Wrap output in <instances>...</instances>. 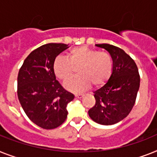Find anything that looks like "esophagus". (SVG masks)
Masks as SVG:
<instances>
[{
	"label": "esophagus",
	"instance_id": "34e87169",
	"mask_svg": "<svg viewBox=\"0 0 157 157\" xmlns=\"http://www.w3.org/2000/svg\"><path fill=\"white\" fill-rule=\"evenodd\" d=\"M83 97V94H75V98L76 99H82Z\"/></svg>",
	"mask_w": 157,
	"mask_h": 157
}]
</instances>
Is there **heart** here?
<instances>
[{"instance_id": "1", "label": "heart", "mask_w": 157, "mask_h": 157, "mask_svg": "<svg viewBox=\"0 0 157 157\" xmlns=\"http://www.w3.org/2000/svg\"><path fill=\"white\" fill-rule=\"evenodd\" d=\"M78 75L64 83L67 90L74 93L82 92L90 87L103 86L108 81L113 71V62L110 54L97 51L86 46L71 49L67 57L58 56L53 63V71L58 79L65 81L76 68Z\"/></svg>"}]
</instances>
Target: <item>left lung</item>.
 <instances>
[{"instance_id":"1","label":"left lung","mask_w":157,"mask_h":157,"mask_svg":"<svg viewBox=\"0 0 157 157\" xmlns=\"http://www.w3.org/2000/svg\"><path fill=\"white\" fill-rule=\"evenodd\" d=\"M109 53L113 71L108 81L94 91L95 104L88 111L90 119L102 125L117 124L132 109L140 88L138 68L122 49L110 44H96Z\"/></svg>"}]
</instances>
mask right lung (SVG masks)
<instances>
[{
	"label": "right lung",
	"mask_w": 157,
	"mask_h": 157,
	"mask_svg": "<svg viewBox=\"0 0 157 157\" xmlns=\"http://www.w3.org/2000/svg\"><path fill=\"white\" fill-rule=\"evenodd\" d=\"M68 45L48 43L34 50L25 59L17 76V96L29 120L44 129L63 124L67 104L75 95L56 80L53 63Z\"/></svg>",
	"instance_id": "right-lung-1"
}]
</instances>
